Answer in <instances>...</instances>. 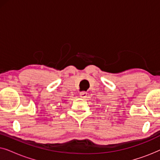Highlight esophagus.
Masks as SVG:
<instances>
[{
	"label": "esophagus",
	"instance_id": "obj_1",
	"mask_svg": "<svg viewBox=\"0 0 160 160\" xmlns=\"http://www.w3.org/2000/svg\"><path fill=\"white\" fill-rule=\"evenodd\" d=\"M80 97L83 98V99H85L87 97V93L86 92H80L79 94Z\"/></svg>",
	"mask_w": 160,
	"mask_h": 160
}]
</instances>
